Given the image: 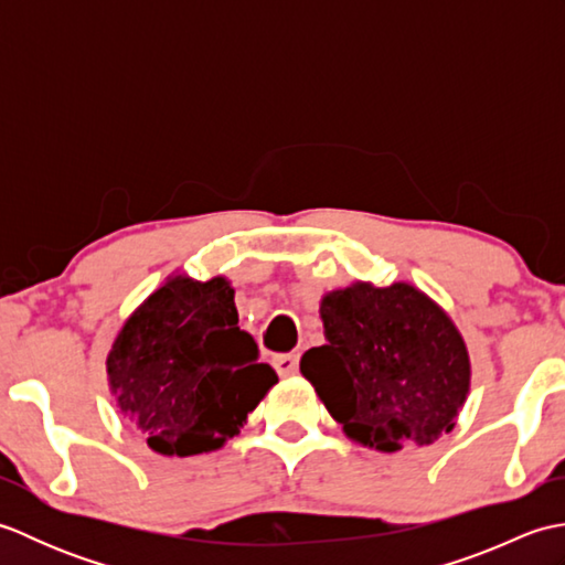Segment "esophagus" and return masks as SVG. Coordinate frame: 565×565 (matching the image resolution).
Listing matches in <instances>:
<instances>
[{
	"mask_svg": "<svg viewBox=\"0 0 565 565\" xmlns=\"http://www.w3.org/2000/svg\"><path fill=\"white\" fill-rule=\"evenodd\" d=\"M271 364L279 376H294L298 374V354L296 352H286V354H276L271 359Z\"/></svg>",
	"mask_w": 565,
	"mask_h": 565,
	"instance_id": "obj_1",
	"label": "esophagus"
}]
</instances>
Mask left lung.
Here are the masks:
<instances>
[{
	"instance_id": "8db88e82",
	"label": "left lung",
	"mask_w": 565,
	"mask_h": 565,
	"mask_svg": "<svg viewBox=\"0 0 565 565\" xmlns=\"http://www.w3.org/2000/svg\"><path fill=\"white\" fill-rule=\"evenodd\" d=\"M328 344L301 359L330 415L381 451L429 444L454 427L471 366L454 322L411 284H354L322 298Z\"/></svg>"
}]
</instances>
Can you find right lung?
<instances>
[{"label": "right lung", "instance_id": "1", "mask_svg": "<svg viewBox=\"0 0 565 565\" xmlns=\"http://www.w3.org/2000/svg\"><path fill=\"white\" fill-rule=\"evenodd\" d=\"M106 369L126 417L164 456L218 449L279 381L221 276L167 281L118 332Z\"/></svg>", "mask_w": 565, "mask_h": 565}]
</instances>
